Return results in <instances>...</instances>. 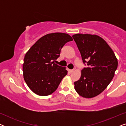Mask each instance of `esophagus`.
<instances>
[{
  "label": "esophagus",
  "instance_id": "obj_1",
  "mask_svg": "<svg viewBox=\"0 0 126 126\" xmlns=\"http://www.w3.org/2000/svg\"><path fill=\"white\" fill-rule=\"evenodd\" d=\"M74 71H75V70H74V69H69V72L70 73H72V72H73Z\"/></svg>",
  "mask_w": 126,
  "mask_h": 126
}]
</instances>
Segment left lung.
<instances>
[{"label":"left lung","mask_w":126,"mask_h":126,"mask_svg":"<svg viewBox=\"0 0 126 126\" xmlns=\"http://www.w3.org/2000/svg\"><path fill=\"white\" fill-rule=\"evenodd\" d=\"M87 68L81 71L79 80L74 82L77 94L85 98L99 95L112 80L118 60L106 41L99 35L76 34L72 36Z\"/></svg>","instance_id":"left-lung-1"}]
</instances>
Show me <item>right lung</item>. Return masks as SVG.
Wrapping results in <instances>:
<instances>
[{
    "label": "right lung",
    "instance_id": "add662e5",
    "mask_svg": "<svg viewBox=\"0 0 126 126\" xmlns=\"http://www.w3.org/2000/svg\"><path fill=\"white\" fill-rule=\"evenodd\" d=\"M72 37L63 32L47 34L40 38L26 53L23 78L29 88L39 96H47L57 89L67 75L66 67L54 63L60 50Z\"/></svg>",
    "mask_w": 126,
    "mask_h": 126
}]
</instances>
